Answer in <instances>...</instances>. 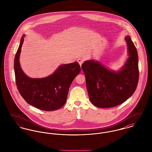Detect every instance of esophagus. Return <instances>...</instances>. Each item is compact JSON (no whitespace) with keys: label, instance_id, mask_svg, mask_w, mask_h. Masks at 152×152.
Returning a JSON list of instances; mask_svg holds the SVG:
<instances>
[{"label":"esophagus","instance_id":"1","mask_svg":"<svg viewBox=\"0 0 152 152\" xmlns=\"http://www.w3.org/2000/svg\"><path fill=\"white\" fill-rule=\"evenodd\" d=\"M77 61L78 62V63L79 64V65L81 66L82 65V64L83 63V62L84 61V59L83 58H82V57H80V58H79L77 59Z\"/></svg>","mask_w":152,"mask_h":152}]
</instances>
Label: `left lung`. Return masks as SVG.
I'll use <instances>...</instances> for the list:
<instances>
[{
	"label": "left lung",
	"instance_id": "left-lung-1",
	"mask_svg": "<svg viewBox=\"0 0 152 152\" xmlns=\"http://www.w3.org/2000/svg\"><path fill=\"white\" fill-rule=\"evenodd\" d=\"M125 40L129 57L119 70L108 69L93 59L82 64L90 100L96 107L120 105L130 98L137 88L139 79L138 53L130 36H126Z\"/></svg>",
	"mask_w": 152,
	"mask_h": 152
}]
</instances>
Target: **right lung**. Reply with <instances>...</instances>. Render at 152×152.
<instances>
[{
	"label": "right lung",
	"instance_id": "add662e5",
	"mask_svg": "<svg viewBox=\"0 0 152 152\" xmlns=\"http://www.w3.org/2000/svg\"><path fill=\"white\" fill-rule=\"evenodd\" d=\"M23 35L14 58L15 82L19 93L25 101L35 107L45 110H56L66 103L70 84L80 73L77 62L63 64L51 75L43 78H31L24 73L20 63L23 44Z\"/></svg>",
	"mask_w": 152,
	"mask_h": 152
}]
</instances>
